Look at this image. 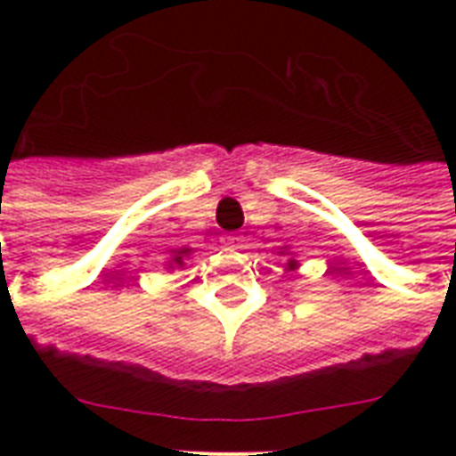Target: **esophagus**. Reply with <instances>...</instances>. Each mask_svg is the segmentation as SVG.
<instances>
[{"mask_svg": "<svg viewBox=\"0 0 456 456\" xmlns=\"http://www.w3.org/2000/svg\"><path fill=\"white\" fill-rule=\"evenodd\" d=\"M227 246H229V248H236V250L243 248V239H241V236H229Z\"/></svg>", "mask_w": 456, "mask_h": 456, "instance_id": "esophagus-1", "label": "esophagus"}]
</instances>
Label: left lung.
Wrapping results in <instances>:
<instances>
[{"label": "left lung", "instance_id": "obj_1", "mask_svg": "<svg viewBox=\"0 0 456 456\" xmlns=\"http://www.w3.org/2000/svg\"><path fill=\"white\" fill-rule=\"evenodd\" d=\"M281 256H286L284 250H281ZM286 270H289V272H296V270H298V260H293V257H291V260L286 263Z\"/></svg>", "mask_w": 456, "mask_h": 456}]
</instances>
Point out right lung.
<instances>
[{"instance_id": "add662e5", "label": "right lung", "mask_w": 456, "mask_h": 456, "mask_svg": "<svg viewBox=\"0 0 456 456\" xmlns=\"http://www.w3.org/2000/svg\"><path fill=\"white\" fill-rule=\"evenodd\" d=\"M189 253H191V248H186V246H182V248H177V250H172V257L167 260V267H170V270H172V265L182 267V265H184V257L189 256Z\"/></svg>"}]
</instances>
